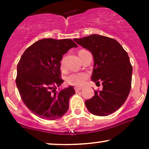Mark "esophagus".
Listing matches in <instances>:
<instances>
[{
  "mask_svg": "<svg viewBox=\"0 0 149 149\" xmlns=\"http://www.w3.org/2000/svg\"><path fill=\"white\" fill-rule=\"evenodd\" d=\"M74 89H75V91H76V92H79L80 90H82L81 88H78V87H75Z\"/></svg>",
  "mask_w": 149,
  "mask_h": 149,
  "instance_id": "34e87169",
  "label": "esophagus"
}]
</instances>
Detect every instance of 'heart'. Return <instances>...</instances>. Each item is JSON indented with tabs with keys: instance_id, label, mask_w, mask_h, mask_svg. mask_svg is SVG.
I'll list each match as a JSON object with an SVG mask.
<instances>
[{
	"instance_id": "obj_1",
	"label": "heart",
	"mask_w": 149,
	"mask_h": 149,
	"mask_svg": "<svg viewBox=\"0 0 149 149\" xmlns=\"http://www.w3.org/2000/svg\"><path fill=\"white\" fill-rule=\"evenodd\" d=\"M64 60L61 61V68H64ZM88 76L85 73H71L66 76V81L68 84L74 86H82L88 79Z\"/></svg>"
}]
</instances>
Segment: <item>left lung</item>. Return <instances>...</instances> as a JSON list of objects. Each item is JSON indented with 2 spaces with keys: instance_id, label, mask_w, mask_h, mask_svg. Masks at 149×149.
I'll use <instances>...</instances> for the list:
<instances>
[{
  "instance_id": "obj_1",
  "label": "left lung",
  "mask_w": 149,
  "mask_h": 149,
  "mask_svg": "<svg viewBox=\"0 0 149 149\" xmlns=\"http://www.w3.org/2000/svg\"><path fill=\"white\" fill-rule=\"evenodd\" d=\"M73 40L92 52L91 79L103 85L102 90L95 91V96L85 101L87 109L99 116L112 114L122 107L130 92L132 66L127 52L115 39L97 34Z\"/></svg>"
}]
</instances>
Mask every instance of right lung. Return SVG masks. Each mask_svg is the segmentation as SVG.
<instances>
[{
	"mask_svg": "<svg viewBox=\"0 0 149 149\" xmlns=\"http://www.w3.org/2000/svg\"><path fill=\"white\" fill-rule=\"evenodd\" d=\"M78 45L71 39L45 38L34 42L25 50L17 64L16 84L26 107L38 117L53 120L69 109L73 86L56 91L64 82L60 61L63 54Z\"/></svg>",
	"mask_w": 149,
	"mask_h": 149,
	"instance_id": "1",
	"label": "right lung"
}]
</instances>
